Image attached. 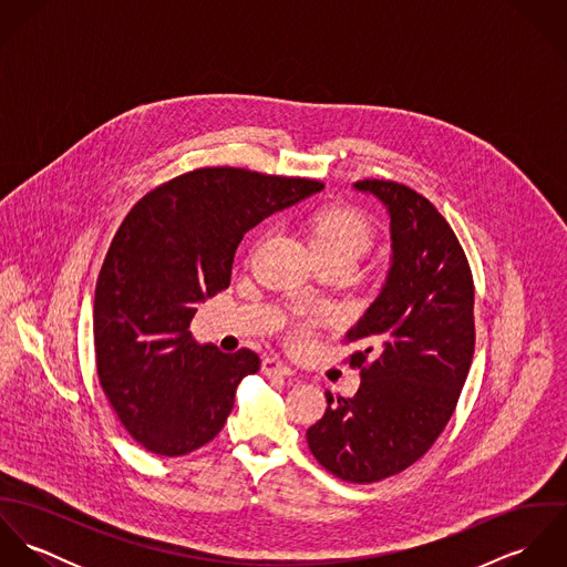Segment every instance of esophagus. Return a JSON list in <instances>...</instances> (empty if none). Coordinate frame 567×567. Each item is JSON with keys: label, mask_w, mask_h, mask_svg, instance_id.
I'll use <instances>...</instances> for the list:
<instances>
[{"label": "esophagus", "mask_w": 567, "mask_h": 567, "mask_svg": "<svg viewBox=\"0 0 567 567\" xmlns=\"http://www.w3.org/2000/svg\"><path fill=\"white\" fill-rule=\"evenodd\" d=\"M261 371H264V375H292V369L284 362V360H279V358H264L261 360Z\"/></svg>", "instance_id": "esophagus-1"}]
</instances>
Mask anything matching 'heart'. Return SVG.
I'll list each match as a JSON object with an SVG mask.
<instances>
[{
  "instance_id": "1",
  "label": "heart",
  "mask_w": 567,
  "mask_h": 567,
  "mask_svg": "<svg viewBox=\"0 0 567 567\" xmlns=\"http://www.w3.org/2000/svg\"><path fill=\"white\" fill-rule=\"evenodd\" d=\"M308 243L315 255H340L358 259L373 240L369 218L349 205H329L308 220ZM303 331L297 333V340Z\"/></svg>"
}]
</instances>
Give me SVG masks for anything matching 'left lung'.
I'll return each mask as SVG.
<instances>
[{"mask_svg":"<svg viewBox=\"0 0 567 567\" xmlns=\"http://www.w3.org/2000/svg\"><path fill=\"white\" fill-rule=\"evenodd\" d=\"M391 218V268L378 299L347 331L360 349L353 398L333 400L308 427L315 458L340 481L369 485L416 463L447 425L467 380L476 327L465 250L439 209L395 181L353 185Z\"/></svg>","mask_w":567,"mask_h":567,"instance_id":"1","label":"left lung"}]
</instances>
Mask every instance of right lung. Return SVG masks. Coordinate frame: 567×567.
Masks as SVG:
<instances>
[{
    "mask_svg": "<svg viewBox=\"0 0 567 567\" xmlns=\"http://www.w3.org/2000/svg\"><path fill=\"white\" fill-rule=\"evenodd\" d=\"M310 178L200 167L148 192L120 225L95 284L97 378L128 434L148 452L183 456L225 425L250 349L198 344V303L229 288L244 234L317 192Z\"/></svg>",
    "mask_w": 567,
    "mask_h": 567,
    "instance_id": "1",
    "label": "right lung"
}]
</instances>
